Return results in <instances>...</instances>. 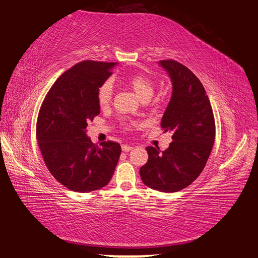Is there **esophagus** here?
Listing matches in <instances>:
<instances>
[{"label": "esophagus", "instance_id": "1", "mask_svg": "<svg viewBox=\"0 0 258 258\" xmlns=\"http://www.w3.org/2000/svg\"><path fill=\"white\" fill-rule=\"evenodd\" d=\"M121 148H122V151L128 152V151H130V150H133L134 147H133V146H128V145H122Z\"/></svg>", "mask_w": 258, "mask_h": 258}]
</instances>
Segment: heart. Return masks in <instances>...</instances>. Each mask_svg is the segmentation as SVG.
Segmentation results:
<instances>
[{
	"instance_id": "obj_1",
	"label": "heart",
	"mask_w": 258,
	"mask_h": 258,
	"mask_svg": "<svg viewBox=\"0 0 258 258\" xmlns=\"http://www.w3.org/2000/svg\"><path fill=\"white\" fill-rule=\"evenodd\" d=\"M125 86L129 87L133 90L136 96L138 97L141 101H147L149 100L152 94L155 93V83L150 78L143 75H131L124 79ZM112 98V86L110 82H104L103 85L99 88L98 91V102L101 108H107Z\"/></svg>"
}]
</instances>
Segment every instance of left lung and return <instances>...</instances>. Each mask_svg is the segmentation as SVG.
I'll use <instances>...</instances> for the list:
<instances>
[{"instance_id":"1","label":"left lung","mask_w":258,"mask_h":258,"mask_svg":"<svg viewBox=\"0 0 258 258\" xmlns=\"http://www.w3.org/2000/svg\"><path fill=\"white\" fill-rule=\"evenodd\" d=\"M159 64L172 82V96L160 123L172 134V141L165 151L147 147L148 161L140 168V177L152 189L175 192L202 173L213 149L216 127L212 104L199 79L175 60H161Z\"/></svg>"}]
</instances>
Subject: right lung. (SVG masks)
Listing matches in <instances>:
<instances>
[{"label": "right lung", "mask_w": 258, "mask_h": 258, "mask_svg": "<svg viewBox=\"0 0 258 258\" xmlns=\"http://www.w3.org/2000/svg\"><path fill=\"white\" fill-rule=\"evenodd\" d=\"M113 62L86 60L57 78L42 102L36 139L49 171L78 192L108 185L121 147L113 141L94 145L86 135L88 122L100 113L98 91L112 75Z\"/></svg>", "instance_id": "1"}]
</instances>
